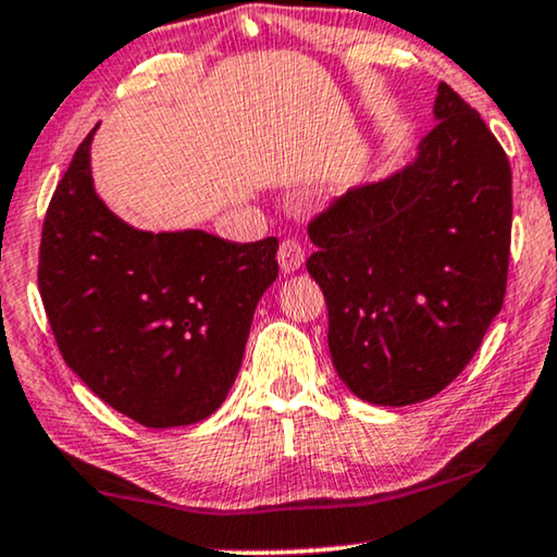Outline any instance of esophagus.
Masks as SVG:
<instances>
[{
    "instance_id": "34e87169",
    "label": "esophagus",
    "mask_w": 557,
    "mask_h": 557,
    "mask_svg": "<svg viewBox=\"0 0 557 557\" xmlns=\"http://www.w3.org/2000/svg\"><path fill=\"white\" fill-rule=\"evenodd\" d=\"M304 263V248L296 238H286L278 246V265L284 273H294Z\"/></svg>"
}]
</instances>
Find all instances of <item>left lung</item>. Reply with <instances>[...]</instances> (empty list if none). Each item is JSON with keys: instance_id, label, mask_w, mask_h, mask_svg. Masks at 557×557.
I'll list each match as a JSON object with an SVG mask.
<instances>
[{"instance_id": "1", "label": "left lung", "mask_w": 557, "mask_h": 557, "mask_svg": "<svg viewBox=\"0 0 557 557\" xmlns=\"http://www.w3.org/2000/svg\"><path fill=\"white\" fill-rule=\"evenodd\" d=\"M416 162L311 218L307 269L330 352L357 398L410 406L444 391L507 292L512 170L482 116L441 83Z\"/></svg>"}]
</instances>
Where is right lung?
Segmentation results:
<instances>
[{"mask_svg":"<svg viewBox=\"0 0 557 557\" xmlns=\"http://www.w3.org/2000/svg\"><path fill=\"white\" fill-rule=\"evenodd\" d=\"M94 132L45 212V314L67 368L113 410L147 429L197 423L238 375L256 304L278 276V240L121 223L94 193Z\"/></svg>","mask_w":557,"mask_h":557,"instance_id":"1","label":"right lung"}]
</instances>
